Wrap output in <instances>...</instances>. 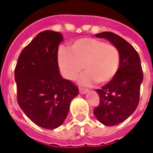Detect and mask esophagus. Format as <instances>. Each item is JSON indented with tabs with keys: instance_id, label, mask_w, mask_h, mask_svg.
<instances>
[{
	"instance_id": "1",
	"label": "esophagus",
	"mask_w": 153,
	"mask_h": 153,
	"mask_svg": "<svg viewBox=\"0 0 153 153\" xmlns=\"http://www.w3.org/2000/svg\"><path fill=\"white\" fill-rule=\"evenodd\" d=\"M79 92L81 93V94H85L87 92V90L86 89H84V88H79Z\"/></svg>"
}]
</instances>
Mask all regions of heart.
<instances>
[{"label":"heart","instance_id":"b5f03b06","mask_svg":"<svg viewBox=\"0 0 153 153\" xmlns=\"http://www.w3.org/2000/svg\"><path fill=\"white\" fill-rule=\"evenodd\" d=\"M68 51H59V63L64 76L75 80L82 72L80 83L91 85L96 82L104 85L116 75L120 66V51L114 44L95 38H83L76 40Z\"/></svg>","mask_w":153,"mask_h":153}]
</instances>
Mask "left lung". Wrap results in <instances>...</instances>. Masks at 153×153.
<instances>
[{
    "label": "left lung",
    "mask_w": 153,
    "mask_h": 153,
    "mask_svg": "<svg viewBox=\"0 0 153 153\" xmlns=\"http://www.w3.org/2000/svg\"><path fill=\"white\" fill-rule=\"evenodd\" d=\"M96 37L108 39L120 51L119 69L110 82L96 90L100 96V105L93 110L102 124L114 126L124 122L137 109L143 69L137 52L124 39L110 31L98 33Z\"/></svg>",
    "instance_id": "left-lung-1"
}]
</instances>
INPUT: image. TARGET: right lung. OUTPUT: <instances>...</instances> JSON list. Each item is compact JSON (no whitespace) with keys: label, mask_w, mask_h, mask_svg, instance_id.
I'll use <instances>...</instances> for the list:
<instances>
[{"label":"right lung","mask_w":153,"mask_h":153,"mask_svg":"<svg viewBox=\"0 0 153 153\" xmlns=\"http://www.w3.org/2000/svg\"><path fill=\"white\" fill-rule=\"evenodd\" d=\"M62 39L60 32H39L22 50L15 68L18 105L31 122L48 129L63 123L78 94V87L59 72L58 46Z\"/></svg>","instance_id":"1"}]
</instances>
